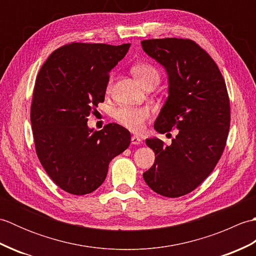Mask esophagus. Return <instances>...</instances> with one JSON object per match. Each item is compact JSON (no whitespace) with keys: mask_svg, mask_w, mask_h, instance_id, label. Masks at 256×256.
Returning <instances> with one entry per match:
<instances>
[{"mask_svg":"<svg viewBox=\"0 0 256 256\" xmlns=\"http://www.w3.org/2000/svg\"><path fill=\"white\" fill-rule=\"evenodd\" d=\"M131 143H132L133 145H138V144L142 143V138H140L138 136H132Z\"/></svg>","mask_w":256,"mask_h":256,"instance_id":"esophagus-1","label":"esophagus"}]
</instances>
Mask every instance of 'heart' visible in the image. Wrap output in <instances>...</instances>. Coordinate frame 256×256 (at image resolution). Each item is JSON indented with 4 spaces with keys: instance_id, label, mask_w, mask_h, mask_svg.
<instances>
[{
    "instance_id": "heart-1",
    "label": "heart",
    "mask_w": 256,
    "mask_h": 256,
    "mask_svg": "<svg viewBox=\"0 0 256 256\" xmlns=\"http://www.w3.org/2000/svg\"><path fill=\"white\" fill-rule=\"evenodd\" d=\"M132 72L143 86L150 81L160 82V74L153 64L140 62L134 64L132 67ZM113 78L111 77L108 84V90L111 89ZM150 116L148 108L145 106H122L116 112V118L118 121L123 124L124 126L132 130L134 132H140L144 128L145 122Z\"/></svg>"
}]
</instances>
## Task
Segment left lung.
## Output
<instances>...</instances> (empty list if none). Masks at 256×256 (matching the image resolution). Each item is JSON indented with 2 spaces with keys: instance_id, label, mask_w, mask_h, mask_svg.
<instances>
[{
  "instance_id": "left-lung-1",
  "label": "left lung",
  "mask_w": 256,
  "mask_h": 256,
  "mask_svg": "<svg viewBox=\"0 0 256 256\" xmlns=\"http://www.w3.org/2000/svg\"><path fill=\"white\" fill-rule=\"evenodd\" d=\"M143 50L165 68L168 98L154 128H178L170 145L148 138L155 162L143 174L158 194L177 198L192 192L214 170L230 128V100L220 70L192 40L162 38L140 42Z\"/></svg>"
}]
</instances>
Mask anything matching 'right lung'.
<instances>
[{
	"label": "right lung",
	"instance_id": "obj_1",
	"mask_svg": "<svg viewBox=\"0 0 256 256\" xmlns=\"http://www.w3.org/2000/svg\"><path fill=\"white\" fill-rule=\"evenodd\" d=\"M130 46L72 42L52 52L38 72L30 106L36 153L52 180L69 194L99 188L110 162L131 142L121 125L94 131L86 124Z\"/></svg>",
	"mask_w": 256,
	"mask_h": 256
}]
</instances>
